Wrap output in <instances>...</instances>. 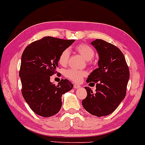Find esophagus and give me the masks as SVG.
<instances>
[{
    "label": "esophagus",
    "instance_id": "1",
    "mask_svg": "<svg viewBox=\"0 0 145 145\" xmlns=\"http://www.w3.org/2000/svg\"><path fill=\"white\" fill-rule=\"evenodd\" d=\"M74 89H80V88H81V86L79 84H74Z\"/></svg>",
    "mask_w": 145,
    "mask_h": 145
}]
</instances>
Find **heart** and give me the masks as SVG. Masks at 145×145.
<instances>
[{
  "label": "heart",
  "mask_w": 145,
  "mask_h": 145,
  "mask_svg": "<svg viewBox=\"0 0 145 145\" xmlns=\"http://www.w3.org/2000/svg\"><path fill=\"white\" fill-rule=\"evenodd\" d=\"M74 50L81 55L87 61L89 64L92 63V59L95 55V51L91 46L86 44H78L74 47ZM70 59V51L68 49L63 50L59 56V63L61 66H66L68 65ZM65 77L72 80L74 82H79L86 75V72L83 71H78L74 68H70L66 70L64 72Z\"/></svg>",
  "instance_id": "1"
}]
</instances>
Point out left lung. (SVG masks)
<instances>
[{
	"mask_svg": "<svg viewBox=\"0 0 145 145\" xmlns=\"http://www.w3.org/2000/svg\"><path fill=\"white\" fill-rule=\"evenodd\" d=\"M91 44L99 54V67L91 73L86 82L96 84V89L93 93L85 86L87 95L82 105L91 114L100 117L112 113L125 98L130 72L124 56L117 47L101 39Z\"/></svg>",
	"mask_w": 145,
	"mask_h": 145,
	"instance_id": "8db88e82",
	"label": "left lung"
}]
</instances>
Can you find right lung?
Wrapping results in <instances>:
<instances>
[{"label": "right lung", "mask_w": 145, "mask_h": 145, "mask_svg": "<svg viewBox=\"0 0 145 145\" xmlns=\"http://www.w3.org/2000/svg\"><path fill=\"white\" fill-rule=\"evenodd\" d=\"M74 42L44 37L28 44L23 52L19 71L22 93L30 108L41 117L57 114L62 105V95L72 89V84L67 79L53 84L50 76L57 73L61 52Z\"/></svg>", "instance_id": "1"}]
</instances>
